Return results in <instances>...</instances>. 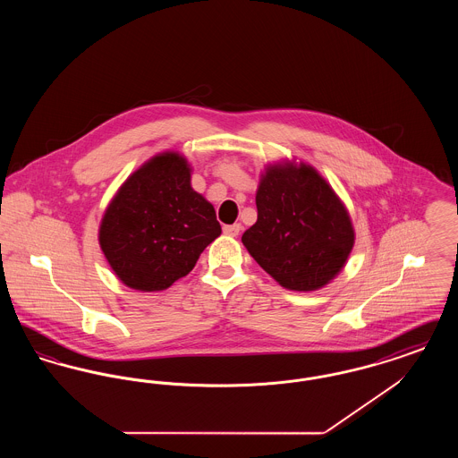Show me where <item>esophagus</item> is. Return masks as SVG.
I'll return each mask as SVG.
<instances>
[{
  "instance_id": "esophagus-1",
  "label": "esophagus",
  "mask_w": 458,
  "mask_h": 458,
  "mask_svg": "<svg viewBox=\"0 0 458 458\" xmlns=\"http://www.w3.org/2000/svg\"><path fill=\"white\" fill-rule=\"evenodd\" d=\"M242 230V225L235 223V225H225L223 226V233L225 235H230V237H237Z\"/></svg>"
}]
</instances>
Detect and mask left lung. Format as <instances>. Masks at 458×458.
Masks as SVG:
<instances>
[{
  "label": "left lung",
  "instance_id": "obj_1",
  "mask_svg": "<svg viewBox=\"0 0 458 458\" xmlns=\"http://www.w3.org/2000/svg\"><path fill=\"white\" fill-rule=\"evenodd\" d=\"M258 221L242 242L278 284L310 292L329 284L345 266L353 228L345 206L312 166L275 165L256 194Z\"/></svg>",
  "mask_w": 458,
  "mask_h": 458
}]
</instances>
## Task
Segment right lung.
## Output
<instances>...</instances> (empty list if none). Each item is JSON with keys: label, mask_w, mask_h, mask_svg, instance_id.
Returning <instances> with one entry per match:
<instances>
[{"label": "right lung", "mask_w": 458, "mask_h": 458, "mask_svg": "<svg viewBox=\"0 0 458 458\" xmlns=\"http://www.w3.org/2000/svg\"><path fill=\"white\" fill-rule=\"evenodd\" d=\"M219 233L213 204L191 187L187 159L163 153L120 187L101 221L99 243L123 284L157 292L189 275Z\"/></svg>", "instance_id": "obj_1"}]
</instances>
